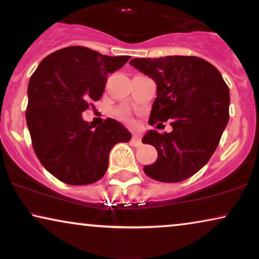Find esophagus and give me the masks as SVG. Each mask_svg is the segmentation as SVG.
Returning a JSON list of instances; mask_svg holds the SVG:
<instances>
[{"instance_id":"34e87169","label":"esophagus","mask_w":259,"mask_h":259,"mask_svg":"<svg viewBox=\"0 0 259 259\" xmlns=\"http://www.w3.org/2000/svg\"><path fill=\"white\" fill-rule=\"evenodd\" d=\"M132 144L134 145V146H139V145L141 144L140 137L138 136L137 133H134V134H133V137H132Z\"/></svg>"}]
</instances>
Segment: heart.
<instances>
[{"label":"heart","mask_w":259,"mask_h":259,"mask_svg":"<svg viewBox=\"0 0 259 259\" xmlns=\"http://www.w3.org/2000/svg\"><path fill=\"white\" fill-rule=\"evenodd\" d=\"M115 115L118 116L120 120H123V121H127V122H130L131 120H132L131 119L128 111H126V109H118V111L115 112Z\"/></svg>","instance_id":"b5f03b06"}]
</instances>
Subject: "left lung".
Masks as SVG:
<instances>
[{"mask_svg": "<svg viewBox=\"0 0 259 259\" xmlns=\"http://www.w3.org/2000/svg\"><path fill=\"white\" fill-rule=\"evenodd\" d=\"M130 65L157 84L148 123L169 120L173 128L145 134L143 143L157 148L158 159L144 172L158 182H183L206 165L218 146L229 121L228 84L213 65L197 56L133 59Z\"/></svg>", "mask_w": 259, "mask_h": 259, "instance_id": "left-lung-1", "label": "left lung"}]
</instances>
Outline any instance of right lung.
Here are the masks:
<instances>
[{"instance_id": "1", "label": "right lung", "mask_w": 259, "mask_h": 259, "mask_svg": "<svg viewBox=\"0 0 259 259\" xmlns=\"http://www.w3.org/2000/svg\"><path fill=\"white\" fill-rule=\"evenodd\" d=\"M130 56H107L81 46L45 58L28 84L27 126L35 154L55 178L69 185L98 182L107 171L108 154L131 133L114 119L95 127L82 112L98 101L107 75Z\"/></svg>"}]
</instances>
